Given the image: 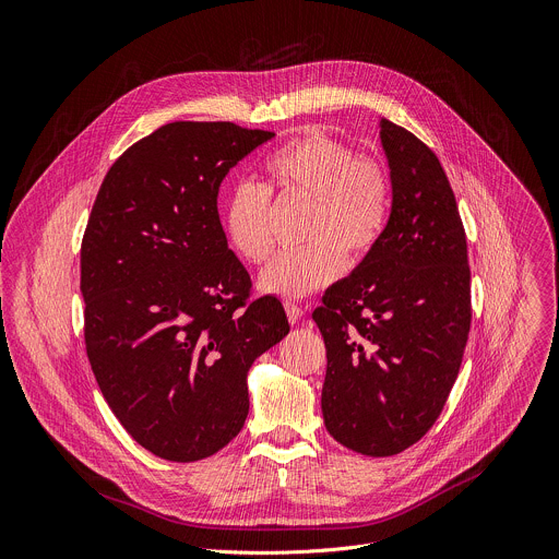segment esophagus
<instances>
[{
    "label": "esophagus",
    "mask_w": 559,
    "mask_h": 559,
    "mask_svg": "<svg viewBox=\"0 0 559 559\" xmlns=\"http://www.w3.org/2000/svg\"><path fill=\"white\" fill-rule=\"evenodd\" d=\"M284 308H286V314H288L290 323H295V321H299V319L304 317V308L297 306V304H293V301H286Z\"/></svg>",
    "instance_id": "esophagus-1"
}]
</instances>
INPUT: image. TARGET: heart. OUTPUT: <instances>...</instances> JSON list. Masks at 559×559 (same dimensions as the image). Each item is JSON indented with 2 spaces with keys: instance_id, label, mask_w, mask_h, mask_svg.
Returning a JSON list of instances; mask_svg holds the SVG:
<instances>
[{
  "instance_id": "heart-1",
  "label": "heart",
  "mask_w": 559,
  "mask_h": 559,
  "mask_svg": "<svg viewBox=\"0 0 559 559\" xmlns=\"http://www.w3.org/2000/svg\"><path fill=\"white\" fill-rule=\"evenodd\" d=\"M264 189L242 182L227 198L222 231L245 262L262 264L273 251L271 202H308L301 249L280 253L258 280L275 297L301 299L340 277L344 255L359 260L381 240L392 206L385 165L355 156L353 147L308 130L264 160Z\"/></svg>"
}]
</instances>
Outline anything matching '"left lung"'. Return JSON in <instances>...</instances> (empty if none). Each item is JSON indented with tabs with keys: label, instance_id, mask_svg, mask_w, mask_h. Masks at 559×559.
I'll return each mask as SVG.
<instances>
[{
	"label": "left lung",
	"instance_id": "left-lung-1",
	"mask_svg": "<svg viewBox=\"0 0 559 559\" xmlns=\"http://www.w3.org/2000/svg\"><path fill=\"white\" fill-rule=\"evenodd\" d=\"M392 211L377 247L323 293L321 412L330 436L364 456H394L440 416L472 325L467 238L436 154L381 119Z\"/></svg>",
	"mask_w": 559,
	"mask_h": 559
}]
</instances>
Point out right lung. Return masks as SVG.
<instances>
[{
	"label": "right lung",
	"instance_id": "add662e5",
	"mask_svg": "<svg viewBox=\"0 0 559 559\" xmlns=\"http://www.w3.org/2000/svg\"><path fill=\"white\" fill-rule=\"evenodd\" d=\"M275 134L176 121L109 167L81 242L85 350L109 409L158 459L213 456L245 427L247 374L290 325L217 215L222 180Z\"/></svg>",
	"mask_w": 559,
	"mask_h": 559
}]
</instances>
